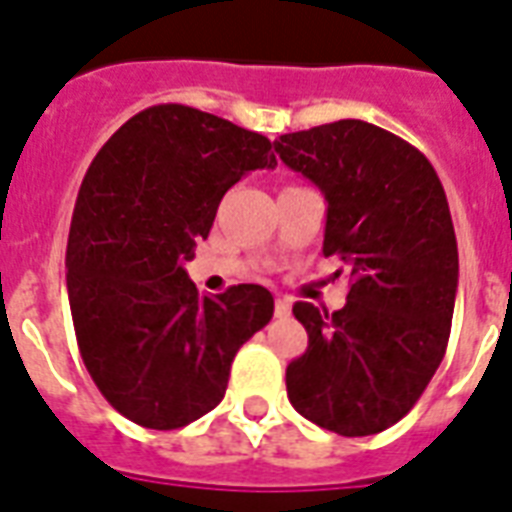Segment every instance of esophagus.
I'll return each mask as SVG.
<instances>
[{"mask_svg":"<svg viewBox=\"0 0 512 512\" xmlns=\"http://www.w3.org/2000/svg\"><path fill=\"white\" fill-rule=\"evenodd\" d=\"M290 311H292V306L290 303H287V300H276V306H273V314H276V317L282 319V317H290Z\"/></svg>","mask_w":512,"mask_h":512,"instance_id":"esophagus-1","label":"esophagus"}]
</instances>
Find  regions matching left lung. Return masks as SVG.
<instances>
[{"instance_id":"1","label":"left lung","mask_w":512,"mask_h":512,"mask_svg":"<svg viewBox=\"0 0 512 512\" xmlns=\"http://www.w3.org/2000/svg\"><path fill=\"white\" fill-rule=\"evenodd\" d=\"M273 147L325 195L322 255L343 260L351 282L333 314L292 306L308 349L287 368V397L317 427L376 435L411 411L446 354L459 284L446 193L413 144L365 120L284 134Z\"/></svg>"}]
</instances>
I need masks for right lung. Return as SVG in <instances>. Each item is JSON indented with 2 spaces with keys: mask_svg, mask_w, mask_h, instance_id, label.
I'll return each instance as SVG.
<instances>
[{
  "mask_svg": "<svg viewBox=\"0 0 512 512\" xmlns=\"http://www.w3.org/2000/svg\"><path fill=\"white\" fill-rule=\"evenodd\" d=\"M273 166L263 134L185 104L144 109L93 158L66 244L69 308L93 384L134 424L177 429L212 411L241 343L271 322L265 287L198 295L185 263L222 195Z\"/></svg>",
  "mask_w": 512,
  "mask_h": 512,
  "instance_id": "obj_1",
  "label": "right lung"
}]
</instances>
